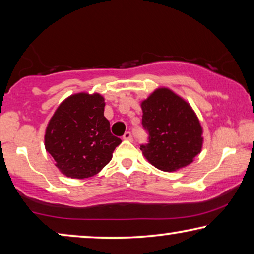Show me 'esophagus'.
<instances>
[{
	"label": "esophagus",
	"mask_w": 254,
	"mask_h": 254,
	"mask_svg": "<svg viewBox=\"0 0 254 254\" xmlns=\"http://www.w3.org/2000/svg\"><path fill=\"white\" fill-rule=\"evenodd\" d=\"M132 138H133V135H132V132L131 131H127L126 133H124V135H123V139L124 140H132Z\"/></svg>",
	"instance_id": "34e87169"
}]
</instances>
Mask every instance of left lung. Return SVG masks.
<instances>
[{
	"label": "left lung",
	"instance_id": "left-lung-1",
	"mask_svg": "<svg viewBox=\"0 0 254 254\" xmlns=\"http://www.w3.org/2000/svg\"><path fill=\"white\" fill-rule=\"evenodd\" d=\"M142 127L147 143L144 157L158 170L176 171L191 164L202 148V127L191 106L166 88L143 100Z\"/></svg>",
	"mask_w": 254,
	"mask_h": 254
}]
</instances>
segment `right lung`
Returning a JSON list of instances; mask_svg holds the SVG:
<instances>
[{
  "label": "right lung",
  "mask_w": 254,
  "mask_h": 254,
  "mask_svg": "<svg viewBox=\"0 0 254 254\" xmlns=\"http://www.w3.org/2000/svg\"><path fill=\"white\" fill-rule=\"evenodd\" d=\"M99 94H76L59 106L45 134V147L56 166L72 179L97 174L112 159L122 140L111 133Z\"/></svg>",
  "instance_id": "obj_1"
}]
</instances>
